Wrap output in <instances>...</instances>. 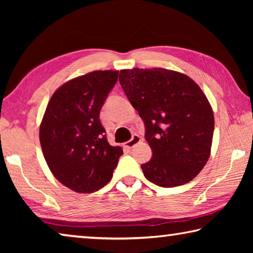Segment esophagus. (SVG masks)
<instances>
[{
  "instance_id": "obj_1",
  "label": "esophagus",
  "mask_w": 253,
  "mask_h": 253,
  "mask_svg": "<svg viewBox=\"0 0 253 253\" xmlns=\"http://www.w3.org/2000/svg\"><path fill=\"white\" fill-rule=\"evenodd\" d=\"M140 140H142V139H140V137L138 135H134L131 137L130 140H128V142L125 143V147L127 149H131L132 147L136 146L137 144L140 143Z\"/></svg>"
}]
</instances>
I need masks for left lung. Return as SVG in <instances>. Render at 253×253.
I'll return each mask as SVG.
<instances>
[{
  "label": "left lung",
  "instance_id": "1",
  "mask_svg": "<svg viewBox=\"0 0 253 253\" xmlns=\"http://www.w3.org/2000/svg\"><path fill=\"white\" fill-rule=\"evenodd\" d=\"M119 83L145 125L151 161L144 176L162 187L191 182L210 157L214 131L211 105L201 88L179 72L122 70Z\"/></svg>",
  "mask_w": 253,
  "mask_h": 253
}]
</instances>
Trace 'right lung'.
Segmentation results:
<instances>
[{"label": "right lung", "instance_id": "right-lung-1", "mask_svg": "<svg viewBox=\"0 0 253 253\" xmlns=\"http://www.w3.org/2000/svg\"><path fill=\"white\" fill-rule=\"evenodd\" d=\"M118 71H92L62 84L46 106L40 143L54 177L78 193H92L113 177L123 149L111 146L99 114Z\"/></svg>", "mask_w": 253, "mask_h": 253}]
</instances>
